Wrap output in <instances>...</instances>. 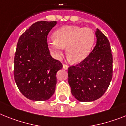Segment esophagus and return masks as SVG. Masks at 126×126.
<instances>
[{"label": "esophagus", "mask_w": 126, "mask_h": 126, "mask_svg": "<svg viewBox=\"0 0 126 126\" xmlns=\"http://www.w3.org/2000/svg\"><path fill=\"white\" fill-rule=\"evenodd\" d=\"M63 68L65 70H67L68 68V65H65V64H63Z\"/></svg>", "instance_id": "1"}]
</instances>
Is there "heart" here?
<instances>
[{
	"instance_id": "obj_1",
	"label": "heart",
	"mask_w": 126,
	"mask_h": 126,
	"mask_svg": "<svg viewBox=\"0 0 126 126\" xmlns=\"http://www.w3.org/2000/svg\"><path fill=\"white\" fill-rule=\"evenodd\" d=\"M54 40L48 43V48L56 58L63 55L66 48V56L72 63H79L88 56L95 42L94 31L87 27L67 25L57 29Z\"/></svg>"
}]
</instances>
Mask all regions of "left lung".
Masks as SVG:
<instances>
[{
	"instance_id": "1",
	"label": "left lung",
	"mask_w": 126,
	"mask_h": 126,
	"mask_svg": "<svg viewBox=\"0 0 126 126\" xmlns=\"http://www.w3.org/2000/svg\"><path fill=\"white\" fill-rule=\"evenodd\" d=\"M97 43L88 56L68 69L72 95L80 102L95 101L103 95L113 76V56L110 42L99 29Z\"/></svg>"
}]
</instances>
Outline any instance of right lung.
Segmentation results:
<instances>
[{
	"instance_id": "obj_1",
	"label": "right lung",
	"mask_w": 126,
	"mask_h": 126,
	"mask_svg": "<svg viewBox=\"0 0 126 126\" xmlns=\"http://www.w3.org/2000/svg\"><path fill=\"white\" fill-rule=\"evenodd\" d=\"M56 23L37 22L19 38L14 58L15 81L20 92L32 101H47L53 95L56 73L63 67L51 56L47 43L48 32Z\"/></svg>"
}]
</instances>
